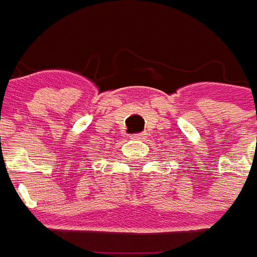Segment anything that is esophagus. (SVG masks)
I'll use <instances>...</instances> for the list:
<instances>
[{
    "label": "esophagus",
    "instance_id": "34e87169",
    "mask_svg": "<svg viewBox=\"0 0 257 257\" xmlns=\"http://www.w3.org/2000/svg\"><path fill=\"white\" fill-rule=\"evenodd\" d=\"M144 137H145V134H134V135H131V140H144Z\"/></svg>",
    "mask_w": 257,
    "mask_h": 257
}]
</instances>
